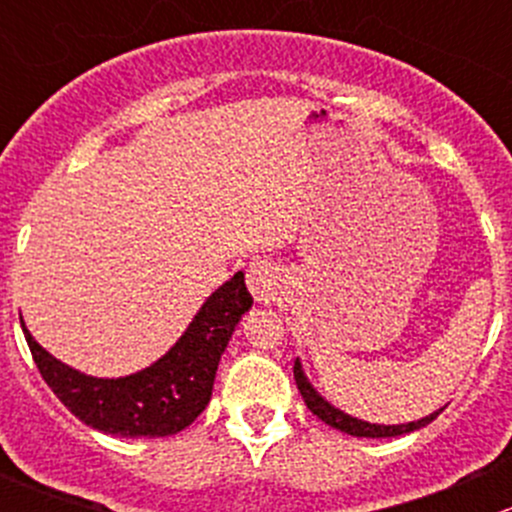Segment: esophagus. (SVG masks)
<instances>
[{"label": "esophagus", "instance_id": "1", "mask_svg": "<svg viewBox=\"0 0 512 512\" xmlns=\"http://www.w3.org/2000/svg\"><path fill=\"white\" fill-rule=\"evenodd\" d=\"M247 287L260 304L275 302L280 294V267L270 260H255L247 267Z\"/></svg>", "mask_w": 512, "mask_h": 512}]
</instances>
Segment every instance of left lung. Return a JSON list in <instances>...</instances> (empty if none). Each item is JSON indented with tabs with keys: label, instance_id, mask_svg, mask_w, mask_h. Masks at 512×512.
Returning a JSON list of instances; mask_svg holds the SVG:
<instances>
[{
	"label": "left lung",
	"instance_id": "8db88e82",
	"mask_svg": "<svg viewBox=\"0 0 512 512\" xmlns=\"http://www.w3.org/2000/svg\"><path fill=\"white\" fill-rule=\"evenodd\" d=\"M294 381H297V389H299V394H302L307 409L312 411V414L317 418H322L324 423H329L332 428H339V431L349 433V436H359V438L404 436V433H411V431H416V428H423L426 423H431L433 418L441 414V411H436V414H431L426 418H418V421H411V423H401V426H379V423H366V421H359V418L347 416L344 411L334 409L332 404H327V401H324L322 396H319L317 391L312 389V384L304 379L302 364H299V359L294 361Z\"/></svg>",
	"mask_w": 512,
	"mask_h": 512
}]
</instances>
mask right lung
Wrapping results in <instances>:
<instances>
[{
    "label": "right lung",
    "instance_id": "right-lung-1",
    "mask_svg": "<svg viewBox=\"0 0 512 512\" xmlns=\"http://www.w3.org/2000/svg\"><path fill=\"white\" fill-rule=\"evenodd\" d=\"M252 307L237 272L200 307L183 337L163 359L123 379H96L61 364L24 327L41 379L86 426L111 436H173L195 421L213 394L215 371L242 314ZM22 319V317H19Z\"/></svg>",
    "mask_w": 512,
    "mask_h": 512
}]
</instances>
